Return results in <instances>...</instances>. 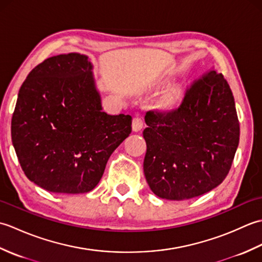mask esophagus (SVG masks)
Returning <instances> with one entry per match:
<instances>
[{
    "label": "esophagus",
    "instance_id": "34e87169",
    "mask_svg": "<svg viewBox=\"0 0 262 262\" xmlns=\"http://www.w3.org/2000/svg\"><path fill=\"white\" fill-rule=\"evenodd\" d=\"M143 126H144V121L142 118H138V117H136V118L133 119L132 127L134 132H140L143 128Z\"/></svg>",
    "mask_w": 262,
    "mask_h": 262
}]
</instances>
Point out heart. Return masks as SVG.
I'll list each match as a JSON object with an SVG mask.
<instances>
[{"mask_svg": "<svg viewBox=\"0 0 262 262\" xmlns=\"http://www.w3.org/2000/svg\"><path fill=\"white\" fill-rule=\"evenodd\" d=\"M168 102H170V99H168Z\"/></svg>", "mask_w": 262, "mask_h": 262, "instance_id": "obj_1", "label": "heart"}]
</instances>
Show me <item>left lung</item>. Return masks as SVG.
<instances>
[{"mask_svg": "<svg viewBox=\"0 0 262 262\" xmlns=\"http://www.w3.org/2000/svg\"><path fill=\"white\" fill-rule=\"evenodd\" d=\"M144 174L160 198L185 200L226 178L240 140L229 83L215 68L186 89L178 108L147 111Z\"/></svg>", "mask_w": 262, "mask_h": 262, "instance_id": "1", "label": "left lung"}]
</instances>
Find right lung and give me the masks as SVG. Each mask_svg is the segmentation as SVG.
<instances>
[{"instance_id": "add662e5", "label": "right lung", "mask_w": 262, "mask_h": 262, "mask_svg": "<svg viewBox=\"0 0 262 262\" xmlns=\"http://www.w3.org/2000/svg\"><path fill=\"white\" fill-rule=\"evenodd\" d=\"M91 69L85 55H57L19 90L11 120L16 157L28 179L51 192L91 191L132 133L129 115L102 111Z\"/></svg>"}]
</instances>
